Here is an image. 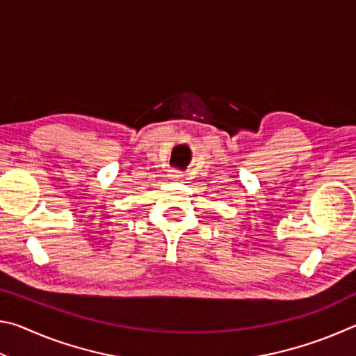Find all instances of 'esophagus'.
<instances>
[{
    "instance_id": "34e87169",
    "label": "esophagus",
    "mask_w": 356,
    "mask_h": 356,
    "mask_svg": "<svg viewBox=\"0 0 356 356\" xmlns=\"http://www.w3.org/2000/svg\"><path fill=\"white\" fill-rule=\"evenodd\" d=\"M170 177H171V179H182V177H184V172L179 171V170H171Z\"/></svg>"
}]
</instances>
